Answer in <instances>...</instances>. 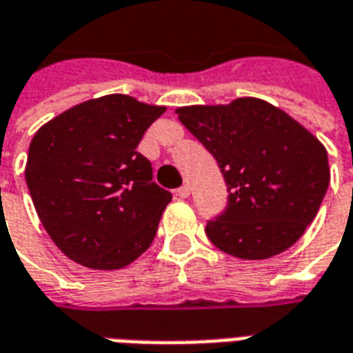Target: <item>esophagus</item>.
<instances>
[{
  "label": "esophagus",
  "mask_w": 353,
  "mask_h": 353,
  "mask_svg": "<svg viewBox=\"0 0 353 353\" xmlns=\"http://www.w3.org/2000/svg\"><path fill=\"white\" fill-rule=\"evenodd\" d=\"M176 192L179 199H187V196L191 194V187H189V185H183V187H179Z\"/></svg>",
  "instance_id": "obj_1"
}]
</instances>
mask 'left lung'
Returning <instances> with one entry per match:
<instances>
[{"instance_id":"8db88e82","label":"left lung","mask_w":353,"mask_h":353,"mask_svg":"<svg viewBox=\"0 0 353 353\" xmlns=\"http://www.w3.org/2000/svg\"><path fill=\"white\" fill-rule=\"evenodd\" d=\"M219 164L227 208L210 219L215 248L245 261L285 252L314 221L329 187L325 147L295 119L259 98L176 109Z\"/></svg>"}]
</instances>
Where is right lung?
<instances>
[{"instance_id":"1","label":"right lung","mask_w":353,"mask_h":353,"mask_svg":"<svg viewBox=\"0 0 353 353\" xmlns=\"http://www.w3.org/2000/svg\"><path fill=\"white\" fill-rule=\"evenodd\" d=\"M164 111L108 94L35 132L26 183L43 227L65 257L117 270L151 245L172 194L154 183L151 162L136 147Z\"/></svg>"}]
</instances>
